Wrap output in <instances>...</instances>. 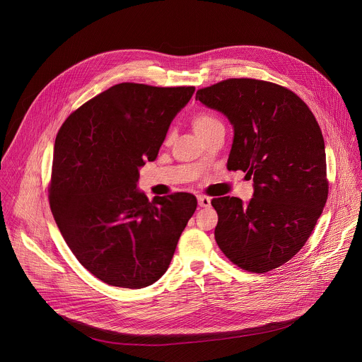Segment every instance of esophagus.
<instances>
[{
  "mask_svg": "<svg viewBox=\"0 0 362 362\" xmlns=\"http://www.w3.org/2000/svg\"><path fill=\"white\" fill-rule=\"evenodd\" d=\"M198 205L202 208H208L211 205V198L205 197V195H198Z\"/></svg>",
  "mask_w": 362,
  "mask_h": 362,
  "instance_id": "1",
  "label": "esophagus"
}]
</instances>
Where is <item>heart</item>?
<instances>
[{
  "label": "heart",
  "mask_w": 362,
  "mask_h": 362,
  "mask_svg": "<svg viewBox=\"0 0 362 362\" xmlns=\"http://www.w3.org/2000/svg\"><path fill=\"white\" fill-rule=\"evenodd\" d=\"M192 128L194 131L202 138L204 135H206L211 129H214L215 127L223 125V122L216 118L215 115L209 114V112H197L192 119Z\"/></svg>",
  "instance_id": "1"
}]
</instances>
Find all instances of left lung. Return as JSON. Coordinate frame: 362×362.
Masks as SVG:
<instances>
[{
    "label": "left lung",
    "mask_w": 362,
    "mask_h": 362,
    "mask_svg": "<svg viewBox=\"0 0 362 362\" xmlns=\"http://www.w3.org/2000/svg\"><path fill=\"white\" fill-rule=\"evenodd\" d=\"M234 128L227 168L247 173L252 198H214L215 241L240 268L267 272L290 261L311 235L328 197L325 146L307 104L281 86L231 78L197 91Z\"/></svg>",
    "instance_id": "8db88e82"
}]
</instances>
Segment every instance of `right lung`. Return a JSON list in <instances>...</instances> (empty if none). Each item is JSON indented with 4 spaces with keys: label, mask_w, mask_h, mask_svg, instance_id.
I'll return each mask as SVG.
<instances>
[{
    "label": "right lung",
    "mask_w": 362,
    "mask_h": 362,
    "mask_svg": "<svg viewBox=\"0 0 362 362\" xmlns=\"http://www.w3.org/2000/svg\"><path fill=\"white\" fill-rule=\"evenodd\" d=\"M194 87L122 83L72 112L52 156L49 206L66 245L98 279L148 286L173 259L197 208L192 194L154 197L136 188Z\"/></svg>",
    "instance_id": "right-lung-1"
}]
</instances>
